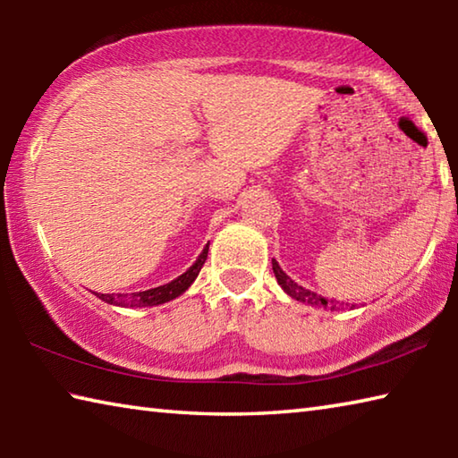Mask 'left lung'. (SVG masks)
<instances>
[{
	"mask_svg": "<svg viewBox=\"0 0 458 458\" xmlns=\"http://www.w3.org/2000/svg\"><path fill=\"white\" fill-rule=\"evenodd\" d=\"M273 270H275V276H276V283L281 284V289L293 297L294 301H299V303H305V305H311V307H325V309H331V311H337V305H333V301L329 303L327 299H323L321 294H317L313 291L305 289V286H301L293 281V278L284 273V270L278 267V262L273 260Z\"/></svg>",
	"mask_w": 458,
	"mask_h": 458,
	"instance_id": "8db88e82",
	"label": "left lung"
}]
</instances>
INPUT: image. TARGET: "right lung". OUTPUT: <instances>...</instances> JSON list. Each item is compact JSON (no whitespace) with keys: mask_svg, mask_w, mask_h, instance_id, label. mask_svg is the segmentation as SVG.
<instances>
[{"mask_svg":"<svg viewBox=\"0 0 458 458\" xmlns=\"http://www.w3.org/2000/svg\"><path fill=\"white\" fill-rule=\"evenodd\" d=\"M208 248H210V242L206 244L204 250H201L196 262L185 270L183 275H180L175 281L155 286V289H147V291H139V293H119V294H103V293H95L100 301H105L108 305L114 307H155V305H164L167 301H174L175 297H180L185 291L190 289L191 283L196 281V276L199 275L201 267L208 259Z\"/></svg>","mask_w":458,"mask_h":458,"instance_id":"add662e5","label":"right lung"}]
</instances>
